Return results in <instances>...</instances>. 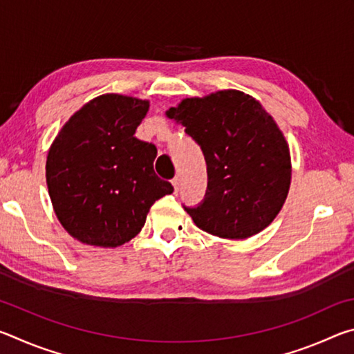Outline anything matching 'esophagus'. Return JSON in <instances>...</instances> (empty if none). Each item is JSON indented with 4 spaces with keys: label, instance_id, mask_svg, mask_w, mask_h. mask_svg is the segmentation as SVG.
<instances>
[{
    "label": "esophagus",
    "instance_id": "1",
    "mask_svg": "<svg viewBox=\"0 0 354 354\" xmlns=\"http://www.w3.org/2000/svg\"><path fill=\"white\" fill-rule=\"evenodd\" d=\"M179 183H181V181H179V178H175V179H173V181H171L173 187H175V192L179 190Z\"/></svg>",
    "mask_w": 354,
    "mask_h": 354
}]
</instances>
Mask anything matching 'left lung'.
Here are the masks:
<instances>
[{
  "label": "left lung",
  "instance_id": "left-lung-1",
  "mask_svg": "<svg viewBox=\"0 0 354 354\" xmlns=\"http://www.w3.org/2000/svg\"><path fill=\"white\" fill-rule=\"evenodd\" d=\"M165 115L201 147L207 190L200 206L184 207L200 230L242 241L272 223L287 198L290 149L283 131L256 98L218 91L184 98Z\"/></svg>",
  "mask_w": 354,
  "mask_h": 354
}]
</instances>
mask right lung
Masks as SVG:
<instances>
[{
	"mask_svg": "<svg viewBox=\"0 0 354 354\" xmlns=\"http://www.w3.org/2000/svg\"><path fill=\"white\" fill-rule=\"evenodd\" d=\"M149 101L106 93L75 112L46 156V185L64 230L115 248L139 234L149 207L173 185L154 173L158 149L134 137Z\"/></svg>",
	"mask_w": 354,
	"mask_h": 354,
	"instance_id": "right-lung-1",
	"label": "right lung"
}]
</instances>
